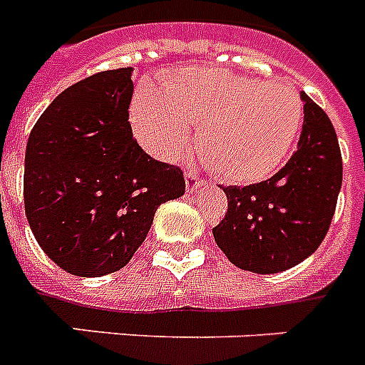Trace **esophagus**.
I'll return each instance as SVG.
<instances>
[{
  "label": "esophagus",
  "instance_id": "esophagus-1",
  "mask_svg": "<svg viewBox=\"0 0 365 365\" xmlns=\"http://www.w3.org/2000/svg\"><path fill=\"white\" fill-rule=\"evenodd\" d=\"M204 185H206V182L197 173H192V170L185 173V189H187V192H195L197 189L204 187Z\"/></svg>",
  "mask_w": 365,
  "mask_h": 365
}]
</instances>
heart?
<instances>
[{
  "instance_id": "1",
  "label": "heart",
  "mask_w": 365,
  "mask_h": 365,
  "mask_svg": "<svg viewBox=\"0 0 365 365\" xmlns=\"http://www.w3.org/2000/svg\"><path fill=\"white\" fill-rule=\"evenodd\" d=\"M302 101L290 86L219 69L182 67L133 101L135 135L157 157L178 155L198 125L197 146L229 182H260L289 157L302 127Z\"/></svg>"
}]
</instances>
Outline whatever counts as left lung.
Masks as SVG:
<instances>
[{
    "label": "left lung",
    "instance_id": "8db88e82",
    "mask_svg": "<svg viewBox=\"0 0 365 365\" xmlns=\"http://www.w3.org/2000/svg\"><path fill=\"white\" fill-rule=\"evenodd\" d=\"M304 127L289 163L245 187H223L229 210L213 227L215 244L234 266L277 274L317 251L330 229L341 189L343 161L336 129L302 91Z\"/></svg>",
    "mask_w": 365,
    "mask_h": 365
}]
</instances>
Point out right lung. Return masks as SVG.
Wrapping results in <instances>:
<instances>
[{
    "label": "right lung",
    "mask_w": 365,
    "mask_h": 365,
    "mask_svg": "<svg viewBox=\"0 0 365 365\" xmlns=\"http://www.w3.org/2000/svg\"><path fill=\"white\" fill-rule=\"evenodd\" d=\"M133 67L103 71L56 97L29 133L26 217L41 250L80 277L112 274L146 240L157 208L185 192L180 167L133 138Z\"/></svg>",
    "instance_id": "obj_1"
}]
</instances>
